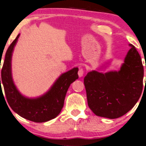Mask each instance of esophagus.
I'll return each instance as SVG.
<instances>
[{"mask_svg": "<svg viewBox=\"0 0 146 146\" xmlns=\"http://www.w3.org/2000/svg\"><path fill=\"white\" fill-rule=\"evenodd\" d=\"M84 71L83 68H80V70L78 71V75L79 77H82L84 75Z\"/></svg>", "mask_w": 146, "mask_h": 146, "instance_id": "34e87169", "label": "esophagus"}]
</instances>
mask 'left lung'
I'll use <instances>...</instances> for the list:
<instances>
[{
    "label": "left lung",
    "mask_w": 146,
    "mask_h": 146,
    "mask_svg": "<svg viewBox=\"0 0 146 146\" xmlns=\"http://www.w3.org/2000/svg\"><path fill=\"white\" fill-rule=\"evenodd\" d=\"M129 46L130 49L119 71H92L84 79L88 105L98 116L108 119L123 116L141 95L143 66L136 48L131 44Z\"/></svg>",
    "instance_id": "obj_1"
}]
</instances>
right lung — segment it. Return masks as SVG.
I'll return each mask as SVG.
<instances>
[{"instance_id": "obj_1", "label": "right lung", "mask_w": 146, "mask_h": 146, "mask_svg": "<svg viewBox=\"0 0 146 146\" xmlns=\"http://www.w3.org/2000/svg\"><path fill=\"white\" fill-rule=\"evenodd\" d=\"M19 36L18 34L6 52L0 78L1 91L2 84L9 106L21 117L37 123L48 121L56 118L61 112L70 85L78 78V68L62 73L44 95L36 98H27L16 88L11 74L12 53Z\"/></svg>"}]
</instances>
